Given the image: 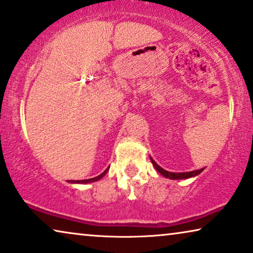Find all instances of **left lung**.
<instances>
[{"mask_svg":"<svg viewBox=\"0 0 253 253\" xmlns=\"http://www.w3.org/2000/svg\"><path fill=\"white\" fill-rule=\"evenodd\" d=\"M152 164L155 167V169L160 172L161 175H164L165 177L167 178H170V179H183V178H189V177H193V176H197L200 172L203 171V169H199V170H195V171H189V172H170V171H167L165 170L164 168H161L160 166H159L157 162H155L153 159H151Z\"/></svg>","mask_w":253,"mask_h":253,"instance_id":"obj_1","label":"left lung"}]
</instances>
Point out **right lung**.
<instances>
[{
	"label": "right lung",
	"mask_w": 253,
	"mask_h": 253,
	"mask_svg": "<svg viewBox=\"0 0 253 253\" xmlns=\"http://www.w3.org/2000/svg\"><path fill=\"white\" fill-rule=\"evenodd\" d=\"M107 171H108V168H107L106 170L102 172V174H100L99 176H96V177L88 178V179H81V181H69V182H71V183H91V182H94V181H99L100 178L103 177V176L107 174Z\"/></svg>",
	"instance_id": "1"
}]
</instances>
